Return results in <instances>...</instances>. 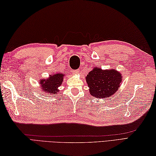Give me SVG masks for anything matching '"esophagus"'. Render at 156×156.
Segmentation results:
<instances>
[{"instance_id":"esophagus-1","label":"esophagus","mask_w":156,"mask_h":156,"mask_svg":"<svg viewBox=\"0 0 156 156\" xmlns=\"http://www.w3.org/2000/svg\"><path fill=\"white\" fill-rule=\"evenodd\" d=\"M72 72L74 73V74H79V73L80 72V69H76V70H74V71H72Z\"/></svg>"}]
</instances>
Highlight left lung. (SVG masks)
<instances>
[{"label": "left lung", "instance_id": "8db88e82", "mask_svg": "<svg viewBox=\"0 0 156 156\" xmlns=\"http://www.w3.org/2000/svg\"><path fill=\"white\" fill-rule=\"evenodd\" d=\"M92 97L105 98L114 94L120 87L122 76L115 69H102L94 67L86 76Z\"/></svg>", "mask_w": 156, "mask_h": 156}]
</instances>
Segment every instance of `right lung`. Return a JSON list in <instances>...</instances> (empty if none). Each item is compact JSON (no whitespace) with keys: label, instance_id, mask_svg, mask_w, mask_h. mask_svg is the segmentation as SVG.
Returning a JSON list of instances; mask_svg holds the SVG:
<instances>
[{"label":"right lung","instance_id":"obj_1","mask_svg":"<svg viewBox=\"0 0 156 156\" xmlns=\"http://www.w3.org/2000/svg\"><path fill=\"white\" fill-rule=\"evenodd\" d=\"M64 77V74L57 73L50 75L47 79H41L39 83L41 86V91L48 94H56L59 91L58 88L62 85Z\"/></svg>","mask_w":156,"mask_h":156}]
</instances>
